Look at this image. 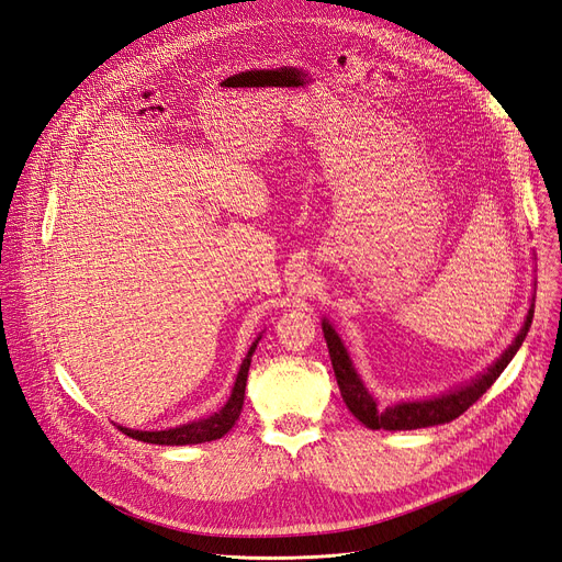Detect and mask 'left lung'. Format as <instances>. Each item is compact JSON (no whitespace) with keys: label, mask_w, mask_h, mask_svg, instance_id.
Segmentation results:
<instances>
[{"label":"left lung","mask_w":562,"mask_h":562,"mask_svg":"<svg viewBox=\"0 0 562 562\" xmlns=\"http://www.w3.org/2000/svg\"><path fill=\"white\" fill-rule=\"evenodd\" d=\"M532 315H535V305L530 303L526 322H524L521 330L516 334V338L512 340V345L484 372H480V375L470 380L468 384L456 386V389L442 393V396H432L426 401H405V403H396L389 407H380L378 401L372 398V393L366 389V384L359 378L355 363H351V359L347 355V347L340 340L334 324H330L328 319H322V330H324L328 357H330V363H334V372H336V380L340 386V396H342L347 409L355 414V417L363 426H368L372 430H380V428L414 430V428H428V426L449 424L453 419H459L472 403L480 401L486 393V389H491V384L501 378V372L509 366L518 347L524 345V340L528 336V328L532 324Z\"/></svg>","instance_id":"left-lung-1"}]
</instances>
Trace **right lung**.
Segmentation results:
<instances>
[{
  "instance_id": "obj_1",
  "label": "right lung",
  "mask_w": 562,
  "mask_h": 562,
  "mask_svg": "<svg viewBox=\"0 0 562 562\" xmlns=\"http://www.w3.org/2000/svg\"><path fill=\"white\" fill-rule=\"evenodd\" d=\"M259 340H261V336L252 342V347L247 349V355H245L238 375H236L234 389H232V396H228L226 405L220 412L211 414V417L182 424V426H176V428H166V430H132V428H124V426H117V428L124 435H130V438H134V440L148 442V445H171V447L201 445V442H213V440L224 438V435L234 428V424L240 417L243 401H245L247 372H249V363H252V355H255Z\"/></svg>"
}]
</instances>
